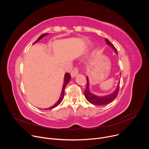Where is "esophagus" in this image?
Returning <instances> with one entry per match:
<instances>
[{
    "label": "esophagus",
    "instance_id": "1",
    "mask_svg": "<svg viewBox=\"0 0 149 149\" xmlns=\"http://www.w3.org/2000/svg\"><path fill=\"white\" fill-rule=\"evenodd\" d=\"M78 74V70L77 68H74L71 72V77L72 78H74L77 74Z\"/></svg>",
    "mask_w": 149,
    "mask_h": 149
}]
</instances>
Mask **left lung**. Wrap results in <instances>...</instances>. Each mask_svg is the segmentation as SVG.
<instances>
[{
	"instance_id": "left-lung-1",
	"label": "left lung",
	"mask_w": 149,
	"mask_h": 149,
	"mask_svg": "<svg viewBox=\"0 0 149 149\" xmlns=\"http://www.w3.org/2000/svg\"><path fill=\"white\" fill-rule=\"evenodd\" d=\"M105 42L107 44L110 46L114 50V52L118 55L117 54V51L116 48L114 47V45L111 43V42L107 39H105ZM120 75H121V72L120 73ZM87 88L86 90L84 91V95L85 97L87 99V100L91 103L93 105H105L109 104L111 103L117 96L118 90H119V87H120V81L118 82L117 86L115 90L111 93V94H109L108 95H103V96H99L94 94V93H91L90 91V81L88 77H87Z\"/></svg>"
}]
</instances>
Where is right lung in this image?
Listing matches in <instances>:
<instances>
[{
    "label": "right lung",
    "instance_id": "1",
    "mask_svg": "<svg viewBox=\"0 0 149 149\" xmlns=\"http://www.w3.org/2000/svg\"><path fill=\"white\" fill-rule=\"evenodd\" d=\"M48 33H44V34H42V35L41 36H40L39 37V38L35 42V43H34L33 44H36L37 42H38L40 39H41L43 37H44V36L48 35ZM71 78V75H70V74L66 73V74H65L64 79H63V86H62V91H61V95H60V97H59V100L56 101V102L54 105L51 106V107H49V108H48V109H44V110H50V109H54V108H55L56 107H57V106L62 102V101L63 99V97H64V94H65V92H64L65 88L66 86L67 85V84H68V83L69 82V81H70Z\"/></svg>",
    "mask_w": 149,
    "mask_h": 149
}]
</instances>
